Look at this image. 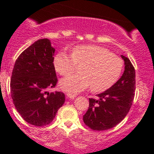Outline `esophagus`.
<instances>
[{
    "label": "esophagus",
    "mask_w": 154,
    "mask_h": 154,
    "mask_svg": "<svg viewBox=\"0 0 154 154\" xmlns=\"http://www.w3.org/2000/svg\"><path fill=\"white\" fill-rule=\"evenodd\" d=\"M66 96H67V98H69V99H74L75 97V95H73V94H71V93H66Z\"/></svg>",
    "instance_id": "esophagus-1"
}]
</instances>
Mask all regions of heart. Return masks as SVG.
<instances>
[{"instance_id":"1","label":"heart","mask_w":154,"mask_h":154,"mask_svg":"<svg viewBox=\"0 0 154 154\" xmlns=\"http://www.w3.org/2000/svg\"><path fill=\"white\" fill-rule=\"evenodd\" d=\"M82 65V74L64 78L60 82L63 90L78 93L91 85L94 92H102L112 86L120 76L123 62L109 49L95 45H81L72 48V55L58 52L54 58L55 70L61 75L72 74Z\"/></svg>"}]
</instances>
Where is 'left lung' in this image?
Returning a JSON list of instances; mask_svg holds the SVG:
<instances>
[{
    "mask_svg": "<svg viewBox=\"0 0 154 154\" xmlns=\"http://www.w3.org/2000/svg\"><path fill=\"white\" fill-rule=\"evenodd\" d=\"M123 75L112 87L89 99V107L83 116L85 124L96 131L114 127L125 118L131 108L136 90L135 69L127 57Z\"/></svg>",
    "mask_w": 154,
    "mask_h": 154,
    "instance_id": "8db88e82",
    "label": "left lung"
}]
</instances>
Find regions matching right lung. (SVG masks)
Returning <instances> with one entry per match:
<instances>
[{"label": "right lung", "instance_id": "obj_1", "mask_svg": "<svg viewBox=\"0 0 154 154\" xmlns=\"http://www.w3.org/2000/svg\"><path fill=\"white\" fill-rule=\"evenodd\" d=\"M54 54L48 39L38 40L19 55L12 71L14 105L21 117L35 126L51 123L65 103L63 92H48L58 82Z\"/></svg>", "mask_w": 154, "mask_h": 154}]
</instances>
